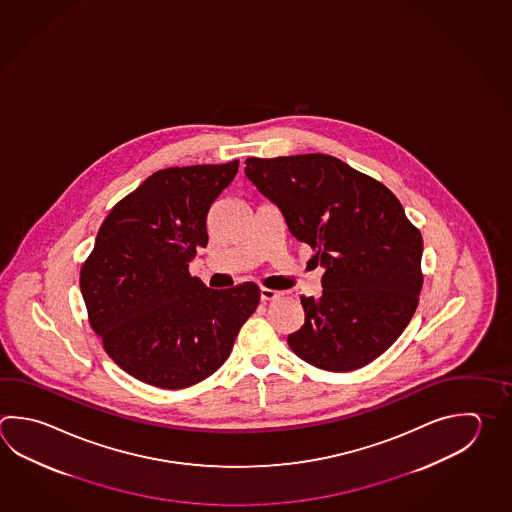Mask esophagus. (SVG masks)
I'll return each instance as SVG.
<instances>
[{
	"label": "esophagus",
	"instance_id": "1",
	"mask_svg": "<svg viewBox=\"0 0 512 512\" xmlns=\"http://www.w3.org/2000/svg\"><path fill=\"white\" fill-rule=\"evenodd\" d=\"M280 297V291L270 290V288H261V300L262 302H268V300H275Z\"/></svg>",
	"mask_w": 512,
	"mask_h": 512
}]
</instances>
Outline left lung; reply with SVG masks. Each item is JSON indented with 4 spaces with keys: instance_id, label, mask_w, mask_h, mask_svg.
I'll return each mask as SVG.
<instances>
[{
    "instance_id": "left-lung-1",
    "label": "left lung",
    "mask_w": 512,
    "mask_h": 512,
    "mask_svg": "<svg viewBox=\"0 0 512 512\" xmlns=\"http://www.w3.org/2000/svg\"><path fill=\"white\" fill-rule=\"evenodd\" d=\"M244 174L326 270L322 295L300 297L293 353L335 373L373 362L413 319L424 284L422 233L395 193L333 155L248 157Z\"/></svg>"
}]
</instances>
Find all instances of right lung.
I'll return each instance as SVG.
<instances>
[{
    "label": "right lung",
    "instance_id": "obj_1",
    "mask_svg": "<svg viewBox=\"0 0 512 512\" xmlns=\"http://www.w3.org/2000/svg\"><path fill=\"white\" fill-rule=\"evenodd\" d=\"M237 170L235 159L150 175L110 210L81 266L90 326L108 357L145 384L183 389L213 375L259 306L255 282L212 290L188 271Z\"/></svg>",
    "mask_w": 512,
    "mask_h": 512
}]
</instances>
